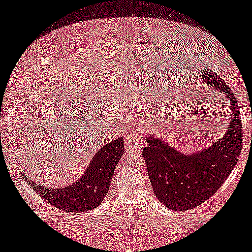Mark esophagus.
<instances>
[{
    "label": "esophagus",
    "mask_w": 252,
    "mask_h": 252,
    "mask_svg": "<svg viewBox=\"0 0 252 252\" xmlns=\"http://www.w3.org/2000/svg\"><path fill=\"white\" fill-rule=\"evenodd\" d=\"M142 145V139L139 137L137 134L132 133L129 134L126 139V146L127 149H139Z\"/></svg>",
    "instance_id": "obj_1"
}]
</instances>
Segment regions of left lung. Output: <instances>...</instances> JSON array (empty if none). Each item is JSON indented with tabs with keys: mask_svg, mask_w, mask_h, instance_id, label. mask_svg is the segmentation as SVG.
<instances>
[{
	"mask_svg": "<svg viewBox=\"0 0 252 252\" xmlns=\"http://www.w3.org/2000/svg\"><path fill=\"white\" fill-rule=\"evenodd\" d=\"M201 76L206 85L224 93L230 102L225 134L212 146L191 155L149 136L142 152L157 199L176 211L191 209L209 199L232 172L242 149L241 116L233 91L210 69H204Z\"/></svg>",
	"mask_w": 252,
	"mask_h": 252,
	"instance_id": "1",
	"label": "left lung"
}]
</instances>
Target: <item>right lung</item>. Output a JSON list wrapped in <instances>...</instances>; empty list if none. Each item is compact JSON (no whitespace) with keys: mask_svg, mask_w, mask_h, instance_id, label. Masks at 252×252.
Masks as SVG:
<instances>
[{"mask_svg":"<svg viewBox=\"0 0 252 252\" xmlns=\"http://www.w3.org/2000/svg\"><path fill=\"white\" fill-rule=\"evenodd\" d=\"M124 153L122 137L111 141L93 157L78 181L64 188L53 189L37 185L23 176L31 187L54 207L70 212H84L97 207L104 199L114 169Z\"/></svg>","mask_w":252,"mask_h":252,"instance_id":"add662e5","label":"right lung"}]
</instances>
